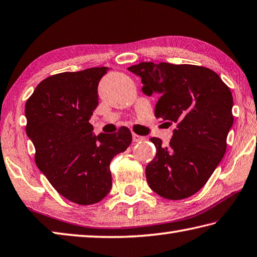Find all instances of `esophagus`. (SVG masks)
I'll return each mask as SVG.
<instances>
[{"label":"esophagus","instance_id":"obj_1","mask_svg":"<svg viewBox=\"0 0 257 257\" xmlns=\"http://www.w3.org/2000/svg\"><path fill=\"white\" fill-rule=\"evenodd\" d=\"M145 141L144 136H139L137 134H133V142L134 143H138V142H143Z\"/></svg>","mask_w":257,"mask_h":257}]
</instances>
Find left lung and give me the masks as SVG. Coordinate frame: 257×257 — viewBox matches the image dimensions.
Listing matches in <instances>:
<instances>
[{"instance_id":"1","label":"left lung","mask_w":257,"mask_h":257,"mask_svg":"<svg viewBox=\"0 0 257 257\" xmlns=\"http://www.w3.org/2000/svg\"><path fill=\"white\" fill-rule=\"evenodd\" d=\"M142 78L144 94L160 96L155 115L176 128L169 146L151 138L156 156L146 166L147 183L170 200L197 193L225 155L234 122L232 95L220 76L207 67L141 63L128 68Z\"/></svg>"}]
</instances>
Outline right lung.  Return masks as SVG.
I'll list each match as a JSON object with an SVG mask.
<instances>
[{"label": "right lung", "instance_id": "1", "mask_svg": "<svg viewBox=\"0 0 257 257\" xmlns=\"http://www.w3.org/2000/svg\"><path fill=\"white\" fill-rule=\"evenodd\" d=\"M108 71L92 67L49 76L26 103V132L35 145L37 166L59 194L84 206L110 192V162L133 141L128 128L96 136L88 122L99 104L97 86Z\"/></svg>", "mask_w": 257, "mask_h": 257}]
</instances>
